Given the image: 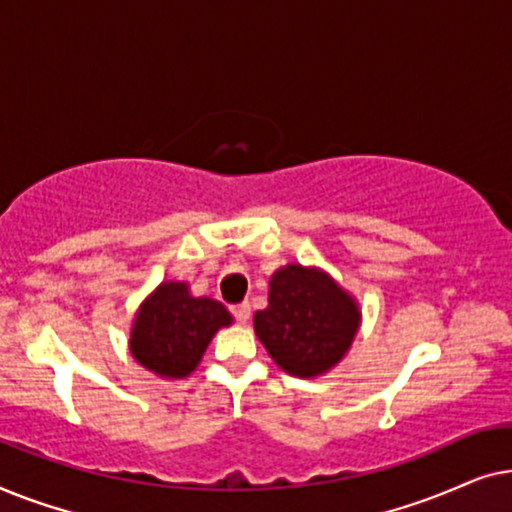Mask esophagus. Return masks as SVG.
Instances as JSON below:
<instances>
[{
  "instance_id": "obj_1",
  "label": "esophagus",
  "mask_w": 512,
  "mask_h": 512,
  "mask_svg": "<svg viewBox=\"0 0 512 512\" xmlns=\"http://www.w3.org/2000/svg\"><path fill=\"white\" fill-rule=\"evenodd\" d=\"M233 314H235V319L240 321V324H247L249 317H251V305L249 303H237V305H233Z\"/></svg>"
}]
</instances>
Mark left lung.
<instances>
[{
    "label": "left lung",
    "mask_w": 512,
    "mask_h": 512,
    "mask_svg": "<svg viewBox=\"0 0 512 512\" xmlns=\"http://www.w3.org/2000/svg\"><path fill=\"white\" fill-rule=\"evenodd\" d=\"M361 326V307L317 265L286 263L270 277L268 307L254 331L270 359L293 377H319L345 359Z\"/></svg>",
    "instance_id": "8db88e82"
}]
</instances>
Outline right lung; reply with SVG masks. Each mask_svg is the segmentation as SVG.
I'll list each match as a JSON object with an SVG mask.
<instances>
[{
    "instance_id": "right-lung-1",
    "label": "right lung",
    "mask_w": 512,
    "mask_h": 512,
    "mask_svg": "<svg viewBox=\"0 0 512 512\" xmlns=\"http://www.w3.org/2000/svg\"><path fill=\"white\" fill-rule=\"evenodd\" d=\"M233 314L219 300L193 296L186 282H160L139 305L130 328V354L139 366L181 380L200 366L202 354Z\"/></svg>"
}]
</instances>
